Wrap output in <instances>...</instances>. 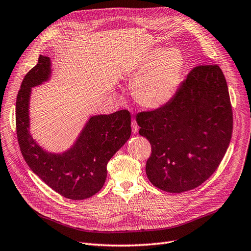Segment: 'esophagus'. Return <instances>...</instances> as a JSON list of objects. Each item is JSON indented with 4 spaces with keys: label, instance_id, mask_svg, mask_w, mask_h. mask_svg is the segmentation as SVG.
Returning a JSON list of instances; mask_svg holds the SVG:
<instances>
[{
    "label": "esophagus",
    "instance_id": "34e87169",
    "mask_svg": "<svg viewBox=\"0 0 251 251\" xmlns=\"http://www.w3.org/2000/svg\"><path fill=\"white\" fill-rule=\"evenodd\" d=\"M131 127H132V132H133V133H136V132L138 131V125H137L135 120H132Z\"/></svg>",
    "mask_w": 251,
    "mask_h": 251
}]
</instances>
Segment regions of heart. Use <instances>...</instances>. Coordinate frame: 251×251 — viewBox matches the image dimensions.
Returning <instances> with one entry per match:
<instances>
[{
    "label": "heart",
    "mask_w": 251,
    "mask_h": 251,
    "mask_svg": "<svg viewBox=\"0 0 251 251\" xmlns=\"http://www.w3.org/2000/svg\"><path fill=\"white\" fill-rule=\"evenodd\" d=\"M184 57L177 49H153L127 72L132 96L142 107L158 109L177 94L184 71Z\"/></svg>",
    "instance_id": "obj_1"
}]
</instances>
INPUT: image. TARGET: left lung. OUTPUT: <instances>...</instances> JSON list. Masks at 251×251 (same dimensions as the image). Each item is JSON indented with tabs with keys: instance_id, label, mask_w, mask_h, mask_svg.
Listing matches in <instances>:
<instances>
[{
	"instance_id": "obj_1",
	"label": "left lung",
	"mask_w": 251,
	"mask_h": 251,
	"mask_svg": "<svg viewBox=\"0 0 251 251\" xmlns=\"http://www.w3.org/2000/svg\"><path fill=\"white\" fill-rule=\"evenodd\" d=\"M151 144L146 174L155 187L180 193L199 187L217 170L233 132L226 80L218 65L194 67L165 106L136 115Z\"/></svg>"
}]
</instances>
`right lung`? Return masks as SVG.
<instances>
[{
	"label": "right lung",
	"instance_id": "right-lung-1",
	"mask_svg": "<svg viewBox=\"0 0 251 251\" xmlns=\"http://www.w3.org/2000/svg\"><path fill=\"white\" fill-rule=\"evenodd\" d=\"M50 59L41 55L22 82L16 98V134L29 168L64 198L80 201L103 187L109 159L131 135V116L127 109L93 116L69 150L54 154L43 150L30 133L29 104L32 88L49 80Z\"/></svg>",
	"mask_w": 251,
	"mask_h": 251
}]
</instances>
